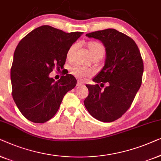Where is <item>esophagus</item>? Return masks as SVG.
Here are the masks:
<instances>
[{
	"label": "esophagus",
	"mask_w": 161,
	"mask_h": 161,
	"mask_svg": "<svg viewBox=\"0 0 161 161\" xmlns=\"http://www.w3.org/2000/svg\"><path fill=\"white\" fill-rule=\"evenodd\" d=\"M81 85H83V82H81V81H77V82H76V86H77V87H79V86H81Z\"/></svg>",
	"instance_id": "obj_1"
}]
</instances>
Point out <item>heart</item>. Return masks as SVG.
I'll return each instance as SVG.
<instances>
[{
  "instance_id": "heart-1",
  "label": "heart",
  "mask_w": 161,
  "mask_h": 161,
  "mask_svg": "<svg viewBox=\"0 0 161 161\" xmlns=\"http://www.w3.org/2000/svg\"><path fill=\"white\" fill-rule=\"evenodd\" d=\"M78 45L77 44H73L68 49L66 53V57L69 60H71L73 56V54L76 49H77ZM87 47L89 49L90 53L91 54L92 58L96 57H101L102 58L104 53H105V49L101 43L96 41H92L90 42L87 44ZM70 72L76 78L80 79V80H84L87 77H90L93 74V72L91 69H87V68H84L80 66V65H74L70 70Z\"/></svg>"
}]
</instances>
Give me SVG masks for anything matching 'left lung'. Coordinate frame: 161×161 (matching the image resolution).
I'll return each mask as SVG.
<instances>
[{
  "instance_id": "8db88e82",
  "label": "left lung",
  "mask_w": 161,
  "mask_h": 161,
  "mask_svg": "<svg viewBox=\"0 0 161 161\" xmlns=\"http://www.w3.org/2000/svg\"><path fill=\"white\" fill-rule=\"evenodd\" d=\"M100 40L106 48V58L102 70L86 85L89 94L84 101L88 112L94 118L111 123L130 108L141 87L144 63L136 44L130 37L115 29L108 28L86 34ZM104 83L108 87H100Z\"/></svg>"
}]
</instances>
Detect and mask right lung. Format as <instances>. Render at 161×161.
I'll use <instances>...</instances> for the list:
<instances>
[{"label":"right lung","instance_id":"right-lung-1","mask_svg":"<svg viewBox=\"0 0 161 161\" xmlns=\"http://www.w3.org/2000/svg\"><path fill=\"white\" fill-rule=\"evenodd\" d=\"M82 34L65 33L42 25L18 44L11 69L12 97L22 115L33 123H44L55 116L63 97L76 85L70 74L55 81L49 74L63 69L68 49Z\"/></svg>","mask_w":161,"mask_h":161}]
</instances>
